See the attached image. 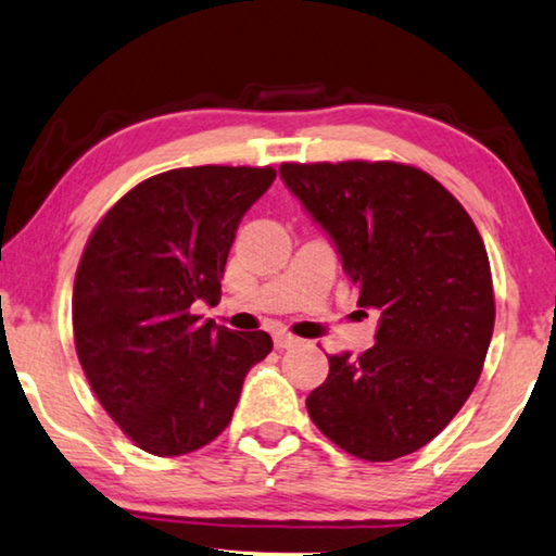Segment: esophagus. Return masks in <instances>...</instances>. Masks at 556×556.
<instances>
[{
  "label": "esophagus",
  "instance_id": "34e87169",
  "mask_svg": "<svg viewBox=\"0 0 556 556\" xmlns=\"http://www.w3.org/2000/svg\"><path fill=\"white\" fill-rule=\"evenodd\" d=\"M273 343H276V349H291V345L298 343V338L288 331H276L273 333Z\"/></svg>",
  "mask_w": 556,
  "mask_h": 556
}]
</instances>
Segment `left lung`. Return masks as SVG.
Listing matches in <instances>:
<instances>
[{"instance_id":"1","label":"left lung","mask_w":556,"mask_h":556,"mask_svg":"<svg viewBox=\"0 0 556 556\" xmlns=\"http://www.w3.org/2000/svg\"><path fill=\"white\" fill-rule=\"evenodd\" d=\"M280 178L331 236L358 308L381 311L371 349L328 356L308 416L351 456L414 454L444 431L484 368L496 313L484 240L452 192L414 165L283 163Z\"/></svg>"}]
</instances>
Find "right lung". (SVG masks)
Listing matches in <instances>:
<instances>
[{
    "instance_id": "right-lung-1",
    "label": "right lung",
    "mask_w": 556,
    "mask_h": 556,
    "mask_svg": "<svg viewBox=\"0 0 556 556\" xmlns=\"http://www.w3.org/2000/svg\"><path fill=\"white\" fill-rule=\"evenodd\" d=\"M273 167L200 165L135 185L94 225L77 265L72 331L94 396L142 452L190 454L223 433L265 331L200 320L220 301L238 223Z\"/></svg>"
}]
</instances>
